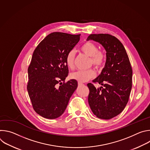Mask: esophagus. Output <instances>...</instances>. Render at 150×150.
Instances as JSON below:
<instances>
[{
    "label": "esophagus",
    "mask_w": 150,
    "mask_h": 150,
    "mask_svg": "<svg viewBox=\"0 0 150 150\" xmlns=\"http://www.w3.org/2000/svg\"><path fill=\"white\" fill-rule=\"evenodd\" d=\"M78 84L79 86H81V85H83L82 83H81V82H78Z\"/></svg>",
    "instance_id": "34e87169"
}]
</instances>
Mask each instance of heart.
<instances>
[{
	"instance_id": "heart-1",
	"label": "heart",
	"mask_w": 150,
	"mask_h": 150,
	"mask_svg": "<svg viewBox=\"0 0 150 150\" xmlns=\"http://www.w3.org/2000/svg\"><path fill=\"white\" fill-rule=\"evenodd\" d=\"M80 50L90 57V64L93 65L96 68H101L105 63V55L99 50L97 45L90 41H87L81 46ZM75 52L70 50L65 56V63L69 69H73L74 67V59ZM96 75V72L93 69L86 71H78L71 74V78L79 82H85L89 79L93 78Z\"/></svg>"
}]
</instances>
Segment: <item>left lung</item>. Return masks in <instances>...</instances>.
Here are the masks:
<instances>
[{
	"mask_svg": "<svg viewBox=\"0 0 150 150\" xmlns=\"http://www.w3.org/2000/svg\"><path fill=\"white\" fill-rule=\"evenodd\" d=\"M98 42L106 51V62L101 74L95 79L103 85L96 88L91 83L88 103L93 113L98 118L108 120L125 109L132 88V69L126 50L115 36L108 34H90L87 40Z\"/></svg>",
	"mask_w": 150,
	"mask_h": 150,
	"instance_id": "1",
	"label": "left lung"
}]
</instances>
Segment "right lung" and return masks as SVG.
<instances>
[{
  "label": "right lung",
  "instance_id": "right-lung-1",
  "mask_svg": "<svg viewBox=\"0 0 150 150\" xmlns=\"http://www.w3.org/2000/svg\"><path fill=\"white\" fill-rule=\"evenodd\" d=\"M80 35L52 33L34 51L28 69L27 91L34 110L42 117L53 119L60 116L78 87L76 80L65 82L69 73L65 59Z\"/></svg>",
  "mask_w": 150,
  "mask_h": 150
}]
</instances>
